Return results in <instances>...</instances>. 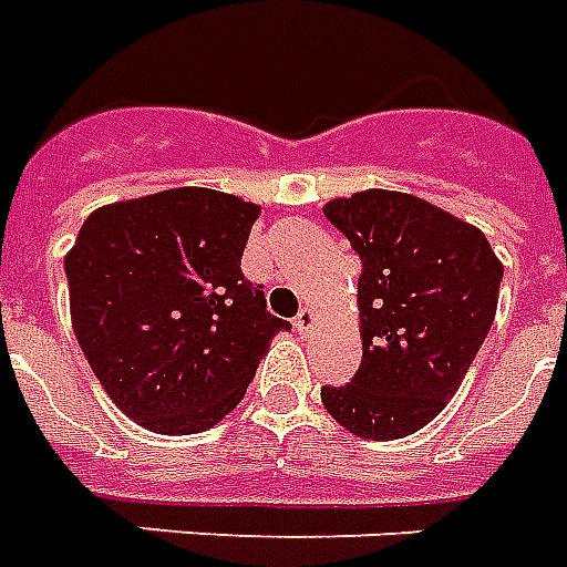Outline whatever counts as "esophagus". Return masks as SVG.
<instances>
[{
    "label": "esophagus",
    "mask_w": 567,
    "mask_h": 567,
    "mask_svg": "<svg viewBox=\"0 0 567 567\" xmlns=\"http://www.w3.org/2000/svg\"><path fill=\"white\" fill-rule=\"evenodd\" d=\"M292 326H296V331H299V334H310V331H313V326H317V313H313L310 308H301L299 317L292 319Z\"/></svg>",
    "instance_id": "esophagus-1"
}]
</instances>
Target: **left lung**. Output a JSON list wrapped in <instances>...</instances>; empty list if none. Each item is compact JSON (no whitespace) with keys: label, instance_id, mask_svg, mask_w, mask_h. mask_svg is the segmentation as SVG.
<instances>
[{"label":"left lung","instance_id":"1","mask_svg":"<svg viewBox=\"0 0 567 567\" xmlns=\"http://www.w3.org/2000/svg\"><path fill=\"white\" fill-rule=\"evenodd\" d=\"M361 259V368L322 406L361 440H403L436 419L496 317L502 262L478 227L427 199L361 190L326 203Z\"/></svg>","mask_w":567,"mask_h":567}]
</instances>
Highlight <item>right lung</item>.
<instances>
[{"label": "right lung", "mask_w": 567, "mask_h": 567, "mask_svg": "<svg viewBox=\"0 0 567 567\" xmlns=\"http://www.w3.org/2000/svg\"><path fill=\"white\" fill-rule=\"evenodd\" d=\"M259 206L173 187L95 208L65 257L71 322L110 400L155 433L236 410L287 319L241 275Z\"/></svg>", "instance_id": "add662e5"}]
</instances>
